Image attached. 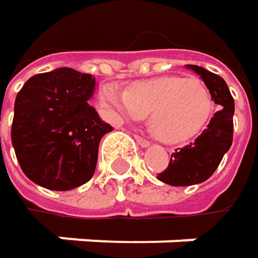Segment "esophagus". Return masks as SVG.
<instances>
[{
  "label": "esophagus",
  "instance_id": "esophagus-1",
  "mask_svg": "<svg viewBox=\"0 0 258 258\" xmlns=\"http://www.w3.org/2000/svg\"><path fill=\"white\" fill-rule=\"evenodd\" d=\"M134 139H136V142L142 146V148H146V146H149V142L146 140V139H143V137H140V136H134Z\"/></svg>",
  "mask_w": 258,
  "mask_h": 258
}]
</instances>
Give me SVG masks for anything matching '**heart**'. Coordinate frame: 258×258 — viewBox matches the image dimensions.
Here are the masks:
<instances>
[{
	"label": "heart",
	"instance_id": "heart-1",
	"mask_svg": "<svg viewBox=\"0 0 258 258\" xmlns=\"http://www.w3.org/2000/svg\"><path fill=\"white\" fill-rule=\"evenodd\" d=\"M100 103L116 119L139 121L151 110L149 127L166 143L197 137L209 125L215 110L212 94L202 80L176 75L137 80L125 91L104 85Z\"/></svg>",
	"mask_w": 258,
	"mask_h": 258
}]
</instances>
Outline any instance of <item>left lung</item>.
Returning a JSON list of instances; mask_svg holds the SVG:
<instances>
[{"instance_id": "obj_1", "label": "left lung", "mask_w": 258, "mask_h": 258, "mask_svg": "<svg viewBox=\"0 0 258 258\" xmlns=\"http://www.w3.org/2000/svg\"><path fill=\"white\" fill-rule=\"evenodd\" d=\"M186 69L197 73L205 82L220 110L214 113L208 128L192 143L176 149L167 169L157 175V179L173 186L196 185L209 179L233 142L234 100L226 80L199 66H186Z\"/></svg>"}]
</instances>
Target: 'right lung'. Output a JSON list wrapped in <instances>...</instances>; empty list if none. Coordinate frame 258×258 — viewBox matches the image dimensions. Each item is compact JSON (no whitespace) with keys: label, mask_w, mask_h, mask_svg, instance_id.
<instances>
[{"label":"right lung","mask_w":258,"mask_h":258,"mask_svg":"<svg viewBox=\"0 0 258 258\" xmlns=\"http://www.w3.org/2000/svg\"><path fill=\"white\" fill-rule=\"evenodd\" d=\"M94 89L92 75L62 67L28 79L18 92L12 143L34 183L69 191L92 178L100 140L113 130L88 104Z\"/></svg>","instance_id":"obj_1"}]
</instances>
